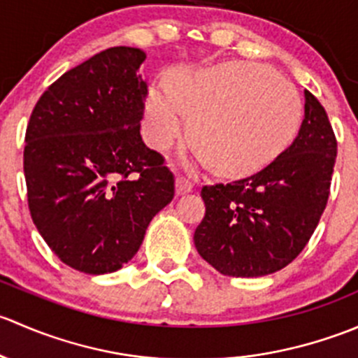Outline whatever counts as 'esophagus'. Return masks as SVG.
Returning a JSON list of instances; mask_svg holds the SVG:
<instances>
[{
    "mask_svg": "<svg viewBox=\"0 0 358 358\" xmlns=\"http://www.w3.org/2000/svg\"><path fill=\"white\" fill-rule=\"evenodd\" d=\"M175 190L176 196H185V194H190L194 190V185L185 178H176L175 182Z\"/></svg>",
    "mask_w": 358,
    "mask_h": 358,
    "instance_id": "esophagus-1",
    "label": "esophagus"
}]
</instances>
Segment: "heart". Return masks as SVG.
Wrapping results in <instances>:
<instances>
[{
    "instance_id": "heart-1",
    "label": "heart",
    "mask_w": 358,
    "mask_h": 358,
    "mask_svg": "<svg viewBox=\"0 0 358 358\" xmlns=\"http://www.w3.org/2000/svg\"><path fill=\"white\" fill-rule=\"evenodd\" d=\"M218 173L244 176L275 161L298 135L303 103L287 79L251 62L182 69L168 88L152 86L143 106L145 136L164 150L185 128Z\"/></svg>"
}]
</instances>
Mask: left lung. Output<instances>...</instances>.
Returning a JSON list of instances; mask_svg holds the SVG:
<instances>
[{
	"label": "left lung",
	"mask_w": 358,
	"mask_h": 358,
	"mask_svg": "<svg viewBox=\"0 0 358 358\" xmlns=\"http://www.w3.org/2000/svg\"><path fill=\"white\" fill-rule=\"evenodd\" d=\"M326 109L305 90L294 142L262 171L202 187L206 215L194 232L202 259L223 275L263 277L303 251L326 209L336 162Z\"/></svg>",
	"instance_id": "1"
}]
</instances>
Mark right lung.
I'll use <instances>...</instances> for the list:
<instances>
[{
    "instance_id": "1",
    "label": "right lung",
    "mask_w": 358,
    "mask_h": 358,
    "mask_svg": "<svg viewBox=\"0 0 358 358\" xmlns=\"http://www.w3.org/2000/svg\"><path fill=\"white\" fill-rule=\"evenodd\" d=\"M145 52L114 46L60 76L25 133L32 222L71 268L102 275L136 255L154 216L175 196L161 154L140 136Z\"/></svg>"
}]
</instances>
